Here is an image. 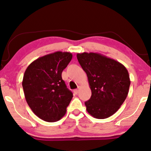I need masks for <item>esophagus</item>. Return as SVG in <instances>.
I'll return each mask as SVG.
<instances>
[{"label":"esophagus","instance_id":"1","mask_svg":"<svg viewBox=\"0 0 151 151\" xmlns=\"http://www.w3.org/2000/svg\"><path fill=\"white\" fill-rule=\"evenodd\" d=\"M79 89H80V86H78V89H76V90H74V93L76 94H78L79 93Z\"/></svg>","mask_w":151,"mask_h":151}]
</instances>
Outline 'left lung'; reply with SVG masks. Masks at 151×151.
<instances>
[{
  "label": "left lung",
  "mask_w": 151,
  "mask_h": 151,
  "mask_svg": "<svg viewBox=\"0 0 151 151\" xmlns=\"http://www.w3.org/2000/svg\"><path fill=\"white\" fill-rule=\"evenodd\" d=\"M77 58L86 72L92 93L91 99L85 102L87 112L98 119L111 116L128 95L131 81L127 69L99 53H78Z\"/></svg>",
  "instance_id": "8db88e82"
}]
</instances>
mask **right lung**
Instances as JSON below:
<instances>
[{"label": "right lung", "mask_w": 151, "mask_h": 151, "mask_svg": "<svg viewBox=\"0 0 151 151\" xmlns=\"http://www.w3.org/2000/svg\"><path fill=\"white\" fill-rule=\"evenodd\" d=\"M67 52H56L34 60L26 69L22 87L26 101L43 121H59L67 112L73 93L62 79V72L72 58Z\"/></svg>", "instance_id": "right-lung-1"}]
</instances>
